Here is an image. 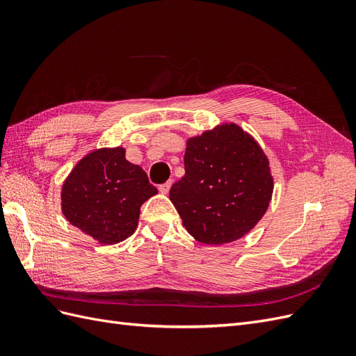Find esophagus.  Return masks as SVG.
Wrapping results in <instances>:
<instances>
[{
	"label": "esophagus",
	"instance_id": "34e87169",
	"mask_svg": "<svg viewBox=\"0 0 356 356\" xmlns=\"http://www.w3.org/2000/svg\"><path fill=\"white\" fill-rule=\"evenodd\" d=\"M170 186H172V181H168V182H165V184H160L159 186V191L163 193V195H168Z\"/></svg>",
	"mask_w": 356,
	"mask_h": 356
}]
</instances>
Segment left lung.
I'll return each instance as SVG.
<instances>
[{
  "mask_svg": "<svg viewBox=\"0 0 356 356\" xmlns=\"http://www.w3.org/2000/svg\"><path fill=\"white\" fill-rule=\"evenodd\" d=\"M186 175L170 187L182 224L196 241L224 245L242 238L261 220L273 193L268 161L236 124L191 138Z\"/></svg>",
  "mask_w": 356,
  "mask_h": 356,
  "instance_id": "left-lung-1",
  "label": "left lung"
}]
</instances>
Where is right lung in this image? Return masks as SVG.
<instances>
[{
  "mask_svg": "<svg viewBox=\"0 0 356 356\" xmlns=\"http://www.w3.org/2000/svg\"><path fill=\"white\" fill-rule=\"evenodd\" d=\"M156 193L123 148H102L81 159L63 182L62 212L86 234L113 245L135 232L139 209Z\"/></svg>",
  "mask_w": 356,
  "mask_h": 356,
  "instance_id": "add662e5",
  "label": "right lung"
}]
</instances>
